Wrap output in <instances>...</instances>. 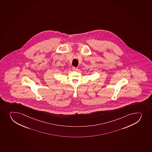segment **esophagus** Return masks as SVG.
Masks as SVG:
<instances>
[{
    "label": "esophagus",
    "mask_w": 152,
    "mask_h": 152,
    "mask_svg": "<svg viewBox=\"0 0 152 152\" xmlns=\"http://www.w3.org/2000/svg\"><path fill=\"white\" fill-rule=\"evenodd\" d=\"M72 70H73V71L78 70V68L75 67H72Z\"/></svg>",
    "instance_id": "esophagus-1"
}]
</instances>
